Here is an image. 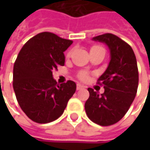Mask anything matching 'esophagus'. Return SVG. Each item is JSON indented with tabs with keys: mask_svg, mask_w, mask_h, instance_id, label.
Listing matches in <instances>:
<instances>
[{
	"mask_svg": "<svg viewBox=\"0 0 150 150\" xmlns=\"http://www.w3.org/2000/svg\"><path fill=\"white\" fill-rule=\"evenodd\" d=\"M85 88V87H84L83 85H82V84L78 83L77 84V90H81V89H83Z\"/></svg>",
	"mask_w": 150,
	"mask_h": 150,
	"instance_id": "esophagus-1",
	"label": "esophagus"
}]
</instances>
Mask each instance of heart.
Returning <instances> with one entry per match:
<instances>
[{
    "label": "heart",
    "instance_id": "heart-1",
    "mask_svg": "<svg viewBox=\"0 0 150 150\" xmlns=\"http://www.w3.org/2000/svg\"><path fill=\"white\" fill-rule=\"evenodd\" d=\"M98 48H102L100 47H98V46H93V47H91V50L90 51H92V50H94V49H98ZM71 55V52H69L68 53H67V56H70ZM78 78H80L81 80H87L88 78V73L87 72H85V71H82V72H79V74H78Z\"/></svg>",
    "mask_w": 150,
    "mask_h": 150
}]
</instances>
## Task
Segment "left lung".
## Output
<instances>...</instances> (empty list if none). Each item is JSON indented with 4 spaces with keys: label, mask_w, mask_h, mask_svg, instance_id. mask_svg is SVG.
Here are the masks:
<instances>
[{
    "label": "left lung",
    "mask_w": 150,
    "mask_h": 150,
    "mask_svg": "<svg viewBox=\"0 0 150 150\" xmlns=\"http://www.w3.org/2000/svg\"><path fill=\"white\" fill-rule=\"evenodd\" d=\"M93 40L108 46L110 62L98 80V83L103 86L104 93L99 95L88 88L85 111L93 123L109 126L124 117L135 98L139 85L137 61L132 47L113 34H103Z\"/></svg>",
    "instance_id": "obj_1"
}]
</instances>
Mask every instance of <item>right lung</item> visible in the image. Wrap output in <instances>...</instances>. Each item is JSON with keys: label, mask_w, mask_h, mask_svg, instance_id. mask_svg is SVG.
<instances>
[{"label": "right lung", "mask_w": 150, "mask_h": 150, "mask_svg": "<svg viewBox=\"0 0 150 150\" xmlns=\"http://www.w3.org/2000/svg\"><path fill=\"white\" fill-rule=\"evenodd\" d=\"M72 43L52 32H42L26 42L13 67V88L22 111L32 121L47 124L64 112L76 83L60 85L52 71L65 62L64 52Z\"/></svg>", "instance_id": "1"}]
</instances>
